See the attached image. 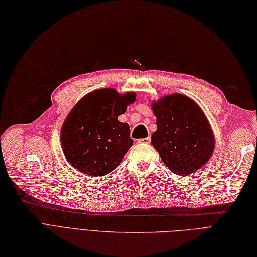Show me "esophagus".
<instances>
[{
    "instance_id": "34e87169",
    "label": "esophagus",
    "mask_w": 257,
    "mask_h": 257,
    "mask_svg": "<svg viewBox=\"0 0 257 257\" xmlns=\"http://www.w3.org/2000/svg\"><path fill=\"white\" fill-rule=\"evenodd\" d=\"M139 144H150L151 143V139L150 138H145V139H141L138 141Z\"/></svg>"
}]
</instances>
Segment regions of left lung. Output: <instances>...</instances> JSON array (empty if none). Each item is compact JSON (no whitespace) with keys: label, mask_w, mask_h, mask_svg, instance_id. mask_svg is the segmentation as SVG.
<instances>
[{"label":"left lung","mask_w":257,"mask_h":257,"mask_svg":"<svg viewBox=\"0 0 257 257\" xmlns=\"http://www.w3.org/2000/svg\"><path fill=\"white\" fill-rule=\"evenodd\" d=\"M158 129L151 143L162 161L177 175L198 170L211 158L214 138L200 108L183 94H171L152 104Z\"/></svg>","instance_id":"8db88e82"}]
</instances>
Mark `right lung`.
<instances>
[{"mask_svg": "<svg viewBox=\"0 0 257 257\" xmlns=\"http://www.w3.org/2000/svg\"><path fill=\"white\" fill-rule=\"evenodd\" d=\"M135 102L136 93L121 95L111 88L97 89L80 99L61 131L63 151L71 166L92 176L116 168L133 144L129 125L117 117Z\"/></svg>", "mask_w": 257, "mask_h": 257, "instance_id": "1", "label": "right lung"}]
</instances>
